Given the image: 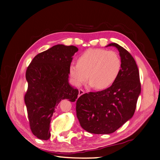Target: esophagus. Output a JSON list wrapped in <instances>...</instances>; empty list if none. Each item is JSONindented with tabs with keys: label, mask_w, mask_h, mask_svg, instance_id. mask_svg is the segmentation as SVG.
Returning a JSON list of instances; mask_svg holds the SVG:
<instances>
[{
	"label": "esophagus",
	"mask_w": 160,
	"mask_h": 160,
	"mask_svg": "<svg viewBox=\"0 0 160 160\" xmlns=\"http://www.w3.org/2000/svg\"><path fill=\"white\" fill-rule=\"evenodd\" d=\"M84 93H85V91H84L83 90H82V89H80L79 90V96H80V95H82V94H83Z\"/></svg>",
	"instance_id": "34e87169"
}]
</instances>
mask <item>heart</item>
I'll return each instance as SVG.
<instances>
[{"label": "heart", "instance_id": "obj_1", "mask_svg": "<svg viewBox=\"0 0 160 160\" xmlns=\"http://www.w3.org/2000/svg\"><path fill=\"white\" fill-rule=\"evenodd\" d=\"M122 68L118 53L104 48H88L78 56L77 63L70 66L69 72L76 85L88 79L96 90L109 88L117 80Z\"/></svg>", "mask_w": 160, "mask_h": 160}]
</instances>
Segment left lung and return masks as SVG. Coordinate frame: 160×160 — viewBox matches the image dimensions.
Masks as SVG:
<instances>
[{"mask_svg": "<svg viewBox=\"0 0 160 160\" xmlns=\"http://www.w3.org/2000/svg\"><path fill=\"white\" fill-rule=\"evenodd\" d=\"M122 68L117 80L102 91L83 94L76 100V115L82 128L94 134L115 132L133 116L141 91L138 68L128 51L116 43Z\"/></svg>", "mask_w": 160, "mask_h": 160, "instance_id": "left-lung-1", "label": "left lung"}]
</instances>
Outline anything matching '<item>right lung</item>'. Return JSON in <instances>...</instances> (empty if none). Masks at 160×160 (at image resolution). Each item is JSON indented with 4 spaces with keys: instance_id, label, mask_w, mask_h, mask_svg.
<instances>
[{
    "instance_id": "obj_1",
    "label": "right lung",
    "mask_w": 160,
    "mask_h": 160,
    "mask_svg": "<svg viewBox=\"0 0 160 160\" xmlns=\"http://www.w3.org/2000/svg\"><path fill=\"white\" fill-rule=\"evenodd\" d=\"M78 51L74 46H53L37 54L27 68L25 102L30 129L39 139H49L51 117L61 100L77 99L78 90L69 85L68 75L72 56Z\"/></svg>"
}]
</instances>
